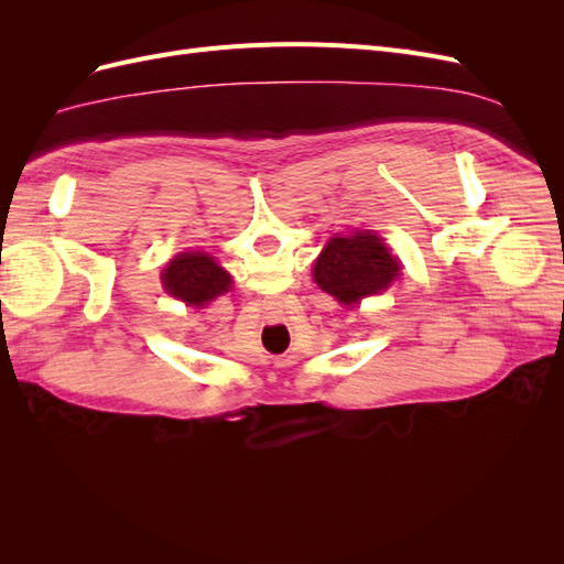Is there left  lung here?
Wrapping results in <instances>:
<instances>
[{"instance_id": "1", "label": "left lung", "mask_w": 564, "mask_h": 564, "mask_svg": "<svg viewBox=\"0 0 564 564\" xmlns=\"http://www.w3.org/2000/svg\"><path fill=\"white\" fill-rule=\"evenodd\" d=\"M313 278L338 303L357 305L379 296L400 278V261L373 230L334 235L317 256Z\"/></svg>"}]
</instances>
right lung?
Segmentation results:
<instances>
[{"label":"right lung","instance_id":"obj_1","mask_svg":"<svg viewBox=\"0 0 564 564\" xmlns=\"http://www.w3.org/2000/svg\"><path fill=\"white\" fill-rule=\"evenodd\" d=\"M162 284L166 294L181 299L185 305L202 308V305H207L216 296L226 294L232 284V278L209 253L183 251L174 256L164 268Z\"/></svg>","mask_w":564,"mask_h":564}]
</instances>
